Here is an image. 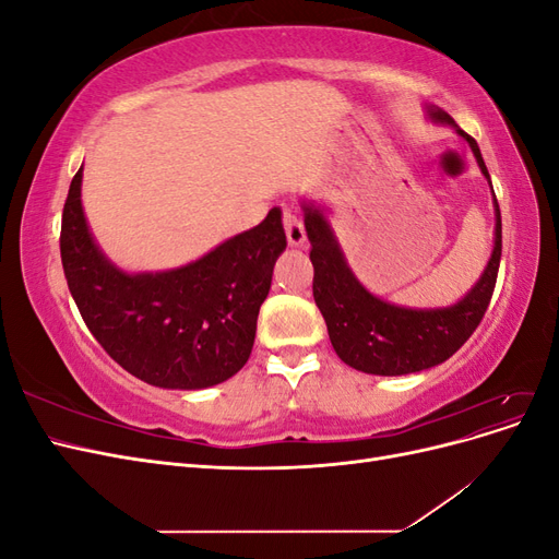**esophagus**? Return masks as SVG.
Here are the masks:
<instances>
[{"label": "esophagus", "instance_id": "esophagus-1", "mask_svg": "<svg viewBox=\"0 0 559 559\" xmlns=\"http://www.w3.org/2000/svg\"><path fill=\"white\" fill-rule=\"evenodd\" d=\"M284 230H286V240H289L292 247L306 245V226H302L300 216L292 207H284Z\"/></svg>", "mask_w": 559, "mask_h": 559}]
</instances>
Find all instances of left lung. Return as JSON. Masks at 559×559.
Returning <instances> with one entry per match:
<instances>
[{
    "instance_id": "obj_1",
    "label": "left lung",
    "mask_w": 559,
    "mask_h": 559,
    "mask_svg": "<svg viewBox=\"0 0 559 559\" xmlns=\"http://www.w3.org/2000/svg\"><path fill=\"white\" fill-rule=\"evenodd\" d=\"M427 118L433 123L450 126L468 142L480 173L489 181L476 140L456 126L441 107L429 105ZM300 207L306 214V230L312 245V296L319 312L324 314L331 345L347 366L361 373L386 378L419 373L450 359L478 329L492 298L501 261V212L497 198L492 257L471 292L448 308H403L370 294L347 265L326 212L308 200H302Z\"/></svg>"
}]
</instances>
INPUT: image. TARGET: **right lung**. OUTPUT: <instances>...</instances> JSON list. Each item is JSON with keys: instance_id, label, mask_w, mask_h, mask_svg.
<instances>
[{"instance_id": "1", "label": "right lung", "mask_w": 559, "mask_h": 559, "mask_svg": "<svg viewBox=\"0 0 559 559\" xmlns=\"http://www.w3.org/2000/svg\"><path fill=\"white\" fill-rule=\"evenodd\" d=\"M83 167L62 210L60 257L76 308L109 357L163 389H205L247 364L257 319L286 249L282 210L205 257L160 273H126L95 242L81 205Z\"/></svg>"}]
</instances>
